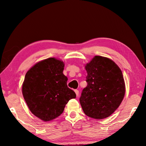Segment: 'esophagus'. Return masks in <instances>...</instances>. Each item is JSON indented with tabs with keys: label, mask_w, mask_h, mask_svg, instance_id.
I'll return each mask as SVG.
<instances>
[{
	"label": "esophagus",
	"mask_w": 146,
	"mask_h": 146,
	"mask_svg": "<svg viewBox=\"0 0 146 146\" xmlns=\"http://www.w3.org/2000/svg\"><path fill=\"white\" fill-rule=\"evenodd\" d=\"M75 94H76V97H78V96L79 95V91L78 90H75Z\"/></svg>",
	"instance_id": "1"
}]
</instances>
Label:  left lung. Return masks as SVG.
Here are the masks:
<instances>
[{
  "label": "left lung",
  "mask_w": 146,
  "mask_h": 146,
  "mask_svg": "<svg viewBox=\"0 0 146 146\" xmlns=\"http://www.w3.org/2000/svg\"><path fill=\"white\" fill-rule=\"evenodd\" d=\"M85 69L87 86L83 89L80 103L87 116L105 119L114 112L124 97L122 71L112 60L100 56H95Z\"/></svg>",
  "instance_id": "obj_1"
}]
</instances>
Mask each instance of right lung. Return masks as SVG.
I'll list each match as a JSON object with an SVG mask.
<instances>
[{
	"instance_id": "right-lung-1",
	"label": "right lung",
	"mask_w": 146,
	"mask_h": 146,
	"mask_svg": "<svg viewBox=\"0 0 146 146\" xmlns=\"http://www.w3.org/2000/svg\"><path fill=\"white\" fill-rule=\"evenodd\" d=\"M64 66L63 61L50 58L36 63L26 74L24 98L31 111L44 121L60 116L68 101L76 98L67 86Z\"/></svg>"
}]
</instances>
